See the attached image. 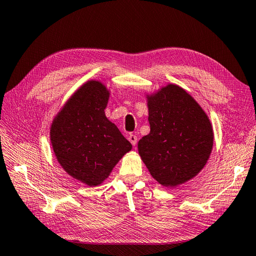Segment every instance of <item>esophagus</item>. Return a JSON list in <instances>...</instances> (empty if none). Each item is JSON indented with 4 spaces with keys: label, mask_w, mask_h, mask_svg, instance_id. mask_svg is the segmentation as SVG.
Here are the masks:
<instances>
[{
    "label": "esophagus",
    "mask_w": 256,
    "mask_h": 256,
    "mask_svg": "<svg viewBox=\"0 0 256 256\" xmlns=\"http://www.w3.org/2000/svg\"><path fill=\"white\" fill-rule=\"evenodd\" d=\"M128 140L130 142V144L135 146L136 144H138V136L134 135V134H130L128 135Z\"/></svg>",
    "instance_id": "34e87169"
}]
</instances>
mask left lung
Here are the masks:
<instances>
[{
    "instance_id": "1",
    "label": "left lung",
    "mask_w": 256,
    "mask_h": 256,
    "mask_svg": "<svg viewBox=\"0 0 256 256\" xmlns=\"http://www.w3.org/2000/svg\"><path fill=\"white\" fill-rule=\"evenodd\" d=\"M150 132L138 142V152L152 176L164 186L191 180L204 168L214 134L200 104L176 85L148 97Z\"/></svg>"
}]
</instances>
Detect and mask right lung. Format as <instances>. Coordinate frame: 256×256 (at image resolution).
<instances>
[{"instance_id": "obj_1", "label": "right lung", "mask_w": 256, "mask_h": 256, "mask_svg": "<svg viewBox=\"0 0 256 256\" xmlns=\"http://www.w3.org/2000/svg\"><path fill=\"white\" fill-rule=\"evenodd\" d=\"M109 92L96 80L82 85L51 126L58 162L75 179L96 186L109 176L130 142L104 114Z\"/></svg>"}]
</instances>
